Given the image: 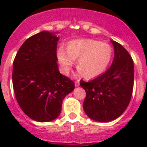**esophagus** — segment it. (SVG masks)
<instances>
[{"label":"esophagus","mask_w":147,"mask_h":147,"mask_svg":"<svg viewBox=\"0 0 147 147\" xmlns=\"http://www.w3.org/2000/svg\"><path fill=\"white\" fill-rule=\"evenodd\" d=\"M75 86H76V87L80 86V81H79V80H76V81L75 82Z\"/></svg>","instance_id":"34e87169"}]
</instances>
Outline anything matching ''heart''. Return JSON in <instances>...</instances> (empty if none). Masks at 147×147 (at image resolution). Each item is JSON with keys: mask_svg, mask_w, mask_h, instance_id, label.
<instances>
[{"mask_svg": "<svg viewBox=\"0 0 147 147\" xmlns=\"http://www.w3.org/2000/svg\"><path fill=\"white\" fill-rule=\"evenodd\" d=\"M112 57V49L108 44L92 39L71 42L67 49L60 47L57 58L61 70L67 74L75 60L79 72L87 79L98 76L108 67Z\"/></svg>", "mask_w": 147, "mask_h": 147, "instance_id": "obj_1", "label": "heart"}]
</instances>
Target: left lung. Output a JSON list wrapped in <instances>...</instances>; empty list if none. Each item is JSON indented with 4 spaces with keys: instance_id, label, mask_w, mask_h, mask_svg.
Wrapping results in <instances>:
<instances>
[{
    "instance_id": "left-lung-1",
    "label": "left lung",
    "mask_w": 147,
    "mask_h": 147,
    "mask_svg": "<svg viewBox=\"0 0 147 147\" xmlns=\"http://www.w3.org/2000/svg\"><path fill=\"white\" fill-rule=\"evenodd\" d=\"M114 58L111 67L90 82L80 81L86 91L83 109L98 122L117 119L129 105L134 86V63L128 52L120 43L112 41Z\"/></svg>"
}]
</instances>
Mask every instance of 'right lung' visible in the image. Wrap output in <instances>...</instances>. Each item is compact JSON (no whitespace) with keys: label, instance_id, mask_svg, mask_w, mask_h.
<instances>
[{"label":"right lung","instance_id":"1","mask_svg":"<svg viewBox=\"0 0 147 147\" xmlns=\"http://www.w3.org/2000/svg\"><path fill=\"white\" fill-rule=\"evenodd\" d=\"M57 35L42 31L27 38L13 61L12 85L19 105L27 117L49 122L60 115L63 100L75 88L57 66Z\"/></svg>","mask_w":147,"mask_h":147}]
</instances>
